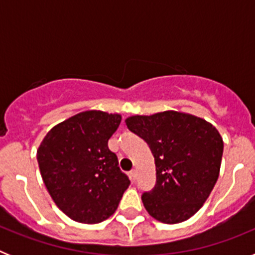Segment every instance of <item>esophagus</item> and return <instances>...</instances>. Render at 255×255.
Wrapping results in <instances>:
<instances>
[{
	"instance_id": "obj_1",
	"label": "esophagus",
	"mask_w": 255,
	"mask_h": 255,
	"mask_svg": "<svg viewBox=\"0 0 255 255\" xmlns=\"http://www.w3.org/2000/svg\"><path fill=\"white\" fill-rule=\"evenodd\" d=\"M136 175H138V173H136V170H131L130 171V177H131V180L132 181H135V180H136Z\"/></svg>"
}]
</instances>
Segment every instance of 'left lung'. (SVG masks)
I'll use <instances>...</instances> for the list:
<instances>
[{
	"label": "left lung",
	"mask_w": 255,
	"mask_h": 255,
	"mask_svg": "<svg viewBox=\"0 0 255 255\" xmlns=\"http://www.w3.org/2000/svg\"><path fill=\"white\" fill-rule=\"evenodd\" d=\"M126 125L154 157L155 185L141 194L148 213L163 224L190 218L218 179L224 153L220 132L206 120L176 111L131 116Z\"/></svg>",
	"instance_id": "8db88e82"
}]
</instances>
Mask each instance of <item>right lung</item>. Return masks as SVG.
I'll return each instance as SVG.
<instances>
[{"label": "right lung", "instance_id": "obj_1", "mask_svg": "<svg viewBox=\"0 0 255 255\" xmlns=\"http://www.w3.org/2000/svg\"><path fill=\"white\" fill-rule=\"evenodd\" d=\"M120 123V115L82 112L51 129L38 148L40 175L49 195L76 222L107 220L129 188V177L108 148Z\"/></svg>", "mask_w": 255, "mask_h": 255}]
</instances>
